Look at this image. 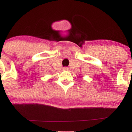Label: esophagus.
<instances>
[{
  "label": "esophagus",
  "instance_id": "esophagus-1",
  "mask_svg": "<svg viewBox=\"0 0 132 132\" xmlns=\"http://www.w3.org/2000/svg\"><path fill=\"white\" fill-rule=\"evenodd\" d=\"M68 70H69V68H68V67H64L63 68V70H64V71H68Z\"/></svg>",
  "mask_w": 132,
  "mask_h": 132
}]
</instances>
